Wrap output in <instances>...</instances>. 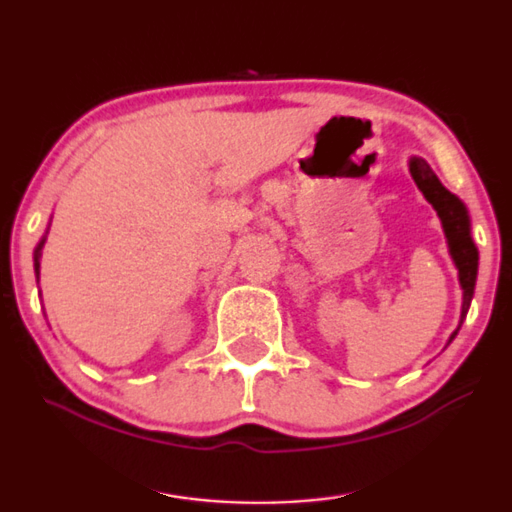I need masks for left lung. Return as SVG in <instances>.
I'll return each instance as SVG.
<instances>
[{
	"mask_svg": "<svg viewBox=\"0 0 512 512\" xmlns=\"http://www.w3.org/2000/svg\"><path fill=\"white\" fill-rule=\"evenodd\" d=\"M410 174H413L417 187H420L429 204L438 211V218L443 220V229L445 234H448L452 257H455L457 269H459V280H462V287H464V306H462V322H464L473 299L475 276H478V250H475L471 241L469 215H466V208L462 201H459L450 190H445L443 183L438 181V176L431 171L429 164L420 160V157H413V160H410ZM455 334H452V338H455Z\"/></svg>",
	"mask_w": 512,
	"mask_h": 512,
	"instance_id": "8db88e82",
	"label": "left lung"
}]
</instances>
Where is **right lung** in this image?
Returning <instances> with one entry per match:
<instances>
[{
  "label": "right lung",
  "instance_id": "add662e5",
  "mask_svg": "<svg viewBox=\"0 0 512 512\" xmlns=\"http://www.w3.org/2000/svg\"><path fill=\"white\" fill-rule=\"evenodd\" d=\"M39 250H41V246L37 248V255H34V266H37V276H39Z\"/></svg>",
  "mask_w": 512,
  "mask_h": 512
}]
</instances>
